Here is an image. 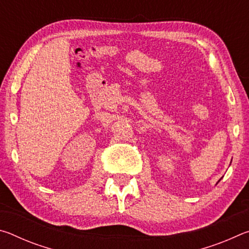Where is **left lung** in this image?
Returning <instances> with one entry per match:
<instances>
[{
    "mask_svg": "<svg viewBox=\"0 0 249 249\" xmlns=\"http://www.w3.org/2000/svg\"><path fill=\"white\" fill-rule=\"evenodd\" d=\"M220 180H221V179H220ZM220 180H218V181H220ZM218 181H217V182H218Z\"/></svg>",
    "mask_w": 249,
    "mask_h": 249,
    "instance_id": "1",
    "label": "left lung"
}]
</instances>
